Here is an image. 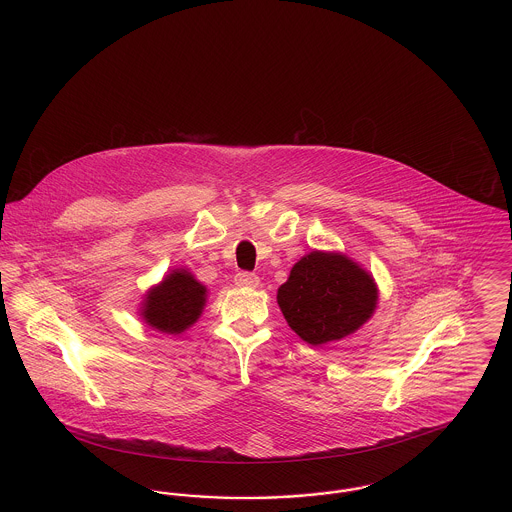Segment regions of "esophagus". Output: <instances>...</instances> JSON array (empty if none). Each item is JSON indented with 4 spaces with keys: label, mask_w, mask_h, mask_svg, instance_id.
<instances>
[{
    "label": "esophagus",
    "mask_w": 512,
    "mask_h": 512,
    "mask_svg": "<svg viewBox=\"0 0 512 512\" xmlns=\"http://www.w3.org/2000/svg\"><path fill=\"white\" fill-rule=\"evenodd\" d=\"M234 282L238 288H259V284H261L259 276L251 274V272H238Z\"/></svg>",
    "instance_id": "obj_1"
}]
</instances>
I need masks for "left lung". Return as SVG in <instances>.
<instances>
[{"label":"left lung","instance_id":"obj_1","mask_svg":"<svg viewBox=\"0 0 512 512\" xmlns=\"http://www.w3.org/2000/svg\"><path fill=\"white\" fill-rule=\"evenodd\" d=\"M293 332L309 345H324L355 334L378 305L374 276L340 251L303 255L276 293Z\"/></svg>","mask_w":512,"mask_h":512}]
</instances>
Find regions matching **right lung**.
<instances>
[{"label":"right lung","instance_id":"1","mask_svg":"<svg viewBox=\"0 0 512 512\" xmlns=\"http://www.w3.org/2000/svg\"><path fill=\"white\" fill-rule=\"evenodd\" d=\"M207 293V288L190 268H172L159 284L144 293L138 317L151 330L178 336L199 320L207 303Z\"/></svg>","mask_w":512,"mask_h":512}]
</instances>
